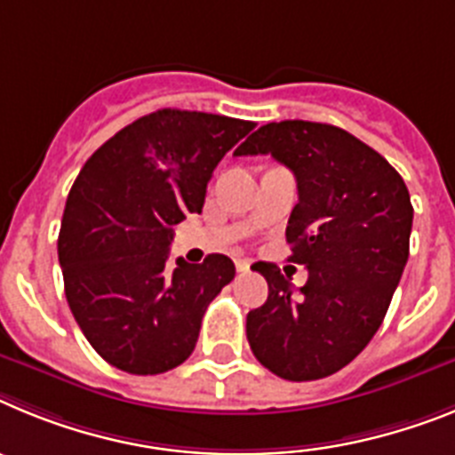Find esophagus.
Here are the masks:
<instances>
[{
	"mask_svg": "<svg viewBox=\"0 0 455 455\" xmlns=\"http://www.w3.org/2000/svg\"><path fill=\"white\" fill-rule=\"evenodd\" d=\"M251 263L247 259H235V270L240 272V275H244V272H250Z\"/></svg>",
	"mask_w": 455,
	"mask_h": 455,
	"instance_id": "1",
	"label": "esophagus"
}]
</instances>
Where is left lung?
<instances>
[{"instance_id":"obj_1","label":"left lung","mask_w":455,"mask_h":455,"mask_svg":"<svg viewBox=\"0 0 455 455\" xmlns=\"http://www.w3.org/2000/svg\"><path fill=\"white\" fill-rule=\"evenodd\" d=\"M259 153L298 180L286 240L309 279L295 288L275 263H254L267 299L247 314V339L283 380H321L350 364L382 325L408 263L410 192L380 153L337 125H260L235 156Z\"/></svg>"}]
</instances>
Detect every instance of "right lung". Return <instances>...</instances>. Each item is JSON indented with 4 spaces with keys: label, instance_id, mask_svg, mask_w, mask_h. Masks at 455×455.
I'll use <instances>...</instances> for the list:
<instances>
[{
    "label": "right lung",
    "instance_id": "obj_1",
    "mask_svg": "<svg viewBox=\"0 0 455 455\" xmlns=\"http://www.w3.org/2000/svg\"><path fill=\"white\" fill-rule=\"evenodd\" d=\"M251 121L157 109L118 130L70 188L59 263L75 321L105 362L132 375L176 369L192 355L208 304L233 260L169 266L173 227L201 212L212 172Z\"/></svg>",
    "mask_w": 455,
    "mask_h": 455
}]
</instances>
